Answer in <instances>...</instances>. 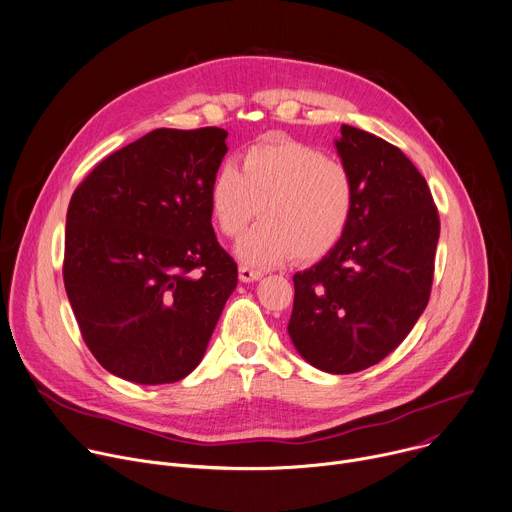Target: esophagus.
I'll use <instances>...</instances> for the list:
<instances>
[{"label":"esophagus","instance_id":"34e87169","mask_svg":"<svg viewBox=\"0 0 512 512\" xmlns=\"http://www.w3.org/2000/svg\"><path fill=\"white\" fill-rule=\"evenodd\" d=\"M261 277H263V273H261L259 269H251V267H247V265H241V267H239V279L245 281V283L257 281V279H261Z\"/></svg>","mask_w":512,"mask_h":512}]
</instances>
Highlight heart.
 I'll return each instance as SVG.
<instances>
[{"instance_id": "b5f03b06", "label": "heart", "mask_w": 512, "mask_h": 512, "mask_svg": "<svg viewBox=\"0 0 512 512\" xmlns=\"http://www.w3.org/2000/svg\"><path fill=\"white\" fill-rule=\"evenodd\" d=\"M214 227L225 237H239L237 255L253 267H267L289 257L316 261L326 257L348 233L354 208V176L338 160L294 139L251 145L243 172L225 162L208 186Z\"/></svg>"}]
</instances>
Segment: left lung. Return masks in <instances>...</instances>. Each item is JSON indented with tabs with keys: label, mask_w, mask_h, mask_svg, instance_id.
I'll return each instance as SVG.
<instances>
[{
	"label": "left lung",
	"mask_w": 512,
	"mask_h": 512,
	"mask_svg": "<svg viewBox=\"0 0 512 512\" xmlns=\"http://www.w3.org/2000/svg\"><path fill=\"white\" fill-rule=\"evenodd\" d=\"M336 150L354 176L344 239L294 275L287 332L312 367L350 375L391 354L423 314L433 283L440 214L429 186L393 143L342 125Z\"/></svg>",
	"instance_id": "1"
}]
</instances>
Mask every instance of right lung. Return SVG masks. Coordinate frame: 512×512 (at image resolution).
Listing matches in <instances>:
<instances>
[{
  "instance_id": "1",
  "label": "right lung",
  "mask_w": 512,
  "mask_h": 512,
  "mask_svg": "<svg viewBox=\"0 0 512 512\" xmlns=\"http://www.w3.org/2000/svg\"><path fill=\"white\" fill-rule=\"evenodd\" d=\"M227 135L154 129L99 162L70 198L66 296L85 344L115 377L166 385L190 375L237 287L208 206Z\"/></svg>"
}]
</instances>
